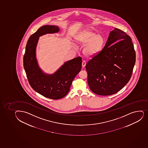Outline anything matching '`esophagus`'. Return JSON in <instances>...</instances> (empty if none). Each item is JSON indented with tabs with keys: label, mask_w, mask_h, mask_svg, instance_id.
<instances>
[{
	"label": "esophagus",
	"mask_w": 148,
	"mask_h": 148,
	"mask_svg": "<svg viewBox=\"0 0 148 148\" xmlns=\"http://www.w3.org/2000/svg\"><path fill=\"white\" fill-rule=\"evenodd\" d=\"M86 66V61H83L82 62V66L83 67H85Z\"/></svg>",
	"instance_id": "34e87169"
}]
</instances>
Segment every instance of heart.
Returning <instances> with one entry per match:
<instances>
[{
  "instance_id": "heart-1",
  "label": "heart",
  "mask_w": 148,
  "mask_h": 148,
  "mask_svg": "<svg viewBox=\"0 0 148 148\" xmlns=\"http://www.w3.org/2000/svg\"><path fill=\"white\" fill-rule=\"evenodd\" d=\"M75 40L79 44L85 45L83 52L88 56H94L102 51L105 45V39L102 35L97 34L88 29L82 31L75 36Z\"/></svg>"
}]
</instances>
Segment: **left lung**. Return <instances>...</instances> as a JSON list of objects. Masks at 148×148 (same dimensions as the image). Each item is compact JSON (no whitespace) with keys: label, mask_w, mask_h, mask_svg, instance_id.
<instances>
[{"label":"left lung","mask_w":148,"mask_h":148,"mask_svg":"<svg viewBox=\"0 0 148 148\" xmlns=\"http://www.w3.org/2000/svg\"><path fill=\"white\" fill-rule=\"evenodd\" d=\"M135 62L136 52L131 38L114 28L102 51L86 65L90 89L101 96L117 93L129 82Z\"/></svg>","instance_id":"left-lung-1"}]
</instances>
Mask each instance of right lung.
<instances>
[{
	"mask_svg": "<svg viewBox=\"0 0 148 148\" xmlns=\"http://www.w3.org/2000/svg\"><path fill=\"white\" fill-rule=\"evenodd\" d=\"M60 31L59 27L42 26L29 37L23 57V66L28 81L34 91L46 98L58 99L64 98L70 90L72 81L82 69V59L78 57L64 62L55 73L48 74L38 64L36 49L39 37Z\"/></svg>",
	"mask_w": 148,
	"mask_h": 148,
	"instance_id": "add662e5",
	"label": "right lung"
}]
</instances>
